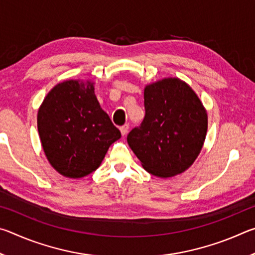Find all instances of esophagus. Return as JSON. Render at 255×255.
Listing matches in <instances>:
<instances>
[{
    "instance_id": "obj_1",
    "label": "esophagus",
    "mask_w": 255,
    "mask_h": 255,
    "mask_svg": "<svg viewBox=\"0 0 255 255\" xmlns=\"http://www.w3.org/2000/svg\"><path fill=\"white\" fill-rule=\"evenodd\" d=\"M128 129H129V125H128V124H125L124 126L120 127V131H122V135H123V136L127 135V132H128Z\"/></svg>"
}]
</instances>
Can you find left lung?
Instances as JSON below:
<instances>
[{"label": "left lung", "mask_w": 255, "mask_h": 255, "mask_svg": "<svg viewBox=\"0 0 255 255\" xmlns=\"http://www.w3.org/2000/svg\"><path fill=\"white\" fill-rule=\"evenodd\" d=\"M145 117L128 133V145L144 169L158 178L184 172L204 145L208 117L195 91L176 77L146 85Z\"/></svg>", "instance_id": "obj_1"}]
</instances>
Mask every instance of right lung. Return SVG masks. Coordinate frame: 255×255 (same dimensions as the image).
Returning a JSON list of instances; mask_svg holds the SVG:
<instances>
[{
  "label": "right lung",
  "mask_w": 255,
  "mask_h": 255,
  "mask_svg": "<svg viewBox=\"0 0 255 255\" xmlns=\"http://www.w3.org/2000/svg\"><path fill=\"white\" fill-rule=\"evenodd\" d=\"M37 125L50 165L71 179L96 171L110 145L122 137L100 107L91 81L55 85L38 110Z\"/></svg>",
  "instance_id": "add662e5"
}]
</instances>
